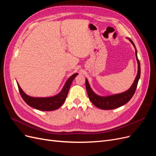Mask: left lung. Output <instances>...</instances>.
Wrapping results in <instances>:
<instances>
[{"mask_svg": "<svg viewBox=\"0 0 156 156\" xmlns=\"http://www.w3.org/2000/svg\"><path fill=\"white\" fill-rule=\"evenodd\" d=\"M127 39L130 41L132 45H133L135 48V56H136V61H137V64H138L137 74H136V76L134 80L133 83L132 84L131 87L127 90L122 93L113 94V95H110L107 96H101L98 95V94H96L92 90V89L91 88L90 86L88 79H85L86 89H87V94H88L90 100L91 101V102L94 105L98 107L99 108H101V109H104V110L114 109V108H119L122 105H125L126 103L128 102L131 100V98L133 97V94H135V92L136 90V87H137V84L140 76V62L137 57V51H136L134 43L130 38H127Z\"/></svg>", "mask_w": 156, "mask_h": 156, "instance_id": "left-lung-1", "label": "left lung"}]
</instances>
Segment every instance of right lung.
<instances>
[{
    "label": "right lung",
    "instance_id": "add662e5",
    "mask_svg": "<svg viewBox=\"0 0 156 156\" xmlns=\"http://www.w3.org/2000/svg\"><path fill=\"white\" fill-rule=\"evenodd\" d=\"M77 75L78 73H75L69 77L64 84V87L61 90V91L56 95L51 97L36 98L30 96L23 92L20 84L17 82V83L22 98L28 105L40 111H51L57 109L62 105L68 96L71 84Z\"/></svg>",
    "mask_w": 156,
    "mask_h": 156
}]
</instances>
